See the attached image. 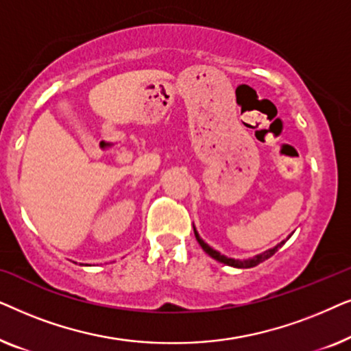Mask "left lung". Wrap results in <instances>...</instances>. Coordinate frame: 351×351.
I'll use <instances>...</instances> for the list:
<instances>
[{
  "mask_svg": "<svg viewBox=\"0 0 351 351\" xmlns=\"http://www.w3.org/2000/svg\"><path fill=\"white\" fill-rule=\"evenodd\" d=\"M193 232H195L196 241L199 243V246L203 247V251L206 254H209V256L213 257V258H215V261H217V262H222V263H225V265H230V267H234V268H252V267H256V265H258V263H262L263 261H267V258H270L273 254H275L278 249H280L282 244H285V241H281L280 244H276L275 247L268 249V251H265V252L257 254V256H254L251 258H244V261H239V258H230V257L222 256V254L217 252V251H215V249H213L210 246H208V244H206L203 239L199 238V234H198V232H196L195 227H193Z\"/></svg>",
  "mask_w": 351,
  "mask_h": 351,
  "instance_id": "obj_1",
  "label": "left lung"
}]
</instances>
